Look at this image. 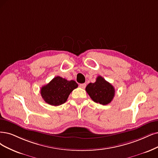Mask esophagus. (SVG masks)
Listing matches in <instances>:
<instances>
[{"label":"esophagus","instance_id":"1","mask_svg":"<svg viewBox=\"0 0 158 158\" xmlns=\"http://www.w3.org/2000/svg\"><path fill=\"white\" fill-rule=\"evenodd\" d=\"M86 85L85 83H82V84H79V86L81 87V89H85L86 87Z\"/></svg>","mask_w":158,"mask_h":158}]
</instances>
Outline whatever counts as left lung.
<instances>
[{"mask_svg":"<svg viewBox=\"0 0 158 158\" xmlns=\"http://www.w3.org/2000/svg\"><path fill=\"white\" fill-rule=\"evenodd\" d=\"M86 91L93 101L103 106L111 102L115 94L113 86L102 76H98L95 83L87 85Z\"/></svg>","mask_w":158,"mask_h":158,"instance_id":"obj_1","label":"left lung"}]
</instances>
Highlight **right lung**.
I'll return each instance as SVG.
<instances>
[{
    "instance_id": "right-lung-1",
    "label": "right lung",
    "mask_w": 158,
    "mask_h": 158,
    "mask_svg": "<svg viewBox=\"0 0 158 158\" xmlns=\"http://www.w3.org/2000/svg\"><path fill=\"white\" fill-rule=\"evenodd\" d=\"M78 85L75 81H68L60 76L52 79L41 89V96L51 106H58L65 103L69 95Z\"/></svg>"
}]
</instances>
